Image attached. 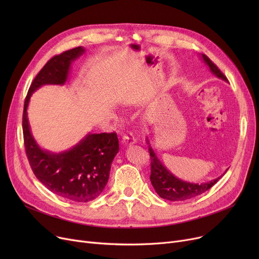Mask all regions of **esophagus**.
<instances>
[{"mask_svg":"<svg viewBox=\"0 0 259 259\" xmlns=\"http://www.w3.org/2000/svg\"><path fill=\"white\" fill-rule=\"evenodd\" d=\"M121 142L125 146H129V145L135 144V142H137V139L133 137L132 132H128V134L122 135V141Z\"/></svg>","mask_w":259,"mask_h":259,"instance_id":"34e87169","label":"esophagus"}]
</instances>
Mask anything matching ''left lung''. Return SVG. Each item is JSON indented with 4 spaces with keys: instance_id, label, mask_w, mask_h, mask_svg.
Wrapping results in <instances>:
<instances>
[{
    "instance_id": "1",
    "label": "left lung",
    "mask_w": 259,
    "mask_h": 259,
    "mask_svg": "<svg viewBox=\"0 0 259 259\" xmlns=\"http://www.w3.org/2000/svg\"><path fill=\"white\" fill-rule=\"evenodd\" d=\"M202 60L209 66L210 70L213 74H215L217 77H220L226 81H228V78L224 73L219 69L217 67L206 54H201ZM147 144L149 145V153H150V159H151V175L150 181L155 189L156 193L164 199L171 200V201H179V200H187L190 198H193L195 196H198L202 193H205L207 190H209L211 187H213L217 182L220 181V178H217L211 182L202 183V184H193L182 181L175 176L164 166L162 162L157 158L155 152L149 143L147 139Z\"/></svg>"
}]
</instances>
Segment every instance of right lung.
I'll list each match as a JSON object with an SVG mask.
<instances>
[{
  "label": "right lung",
  "instance_id": "1",
  "mask_svg": "<svg viewBox=\"0 0 259 259\" xmlns=\"http://www.w3.org/2000/svg\"><path fill=\"white\" fill-rule=\"evenodd\" d=\"M84 51L83 47H76L51 58L31 83L23 111L25 151L36 179L52 193L77 202L93 200L104 191L113 158L119 150L116 133H89L68 151L51 153L34 141L27 107L31 94L40 86L65 84L71 63Z\"/></svg>",
  "mask_w": 259,
  "mask_h": 259
}]
</instances>
